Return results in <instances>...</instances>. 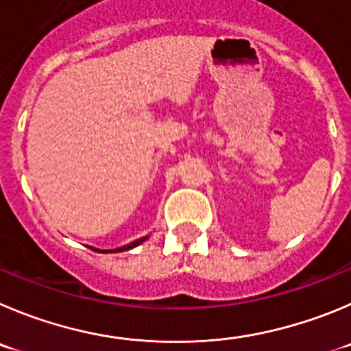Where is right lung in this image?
Segmentation results:
<instances>
[{"label": "right lung", "instance_id": "1", "mask_svg": "<svg viewBox=\"0 0 351 351\" xmlns=\"http://www.w3.org/2000/svg\"><path fill=\"white\" fill-rule=\"evenodd\" d=\"M147 237H143V239H138V241H135V242H131V244H128V245H123V247H119V250H114V251H104V250H95V247H91V250L93 251H98V253H121V251H128V250H133V247H136V245L138 244H142L143 241H145Z\"/></svg>", "mask_w": 351, "mask_h": 351}]
</instances>
